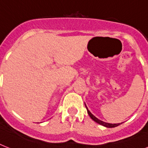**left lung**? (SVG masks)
<instances>
[{"label": "left lung", "mask_w": 148, "mask_h": 148, "mask_svg": "<svg viewBox=\"0 0 148 148\" xmlns=\"http://www.w3.org/2000/svg\"><path fill=\"white\" fill-rule=\"evenodd\" d=\"M85 107H86V108H87V110H88V114H89V116L90 117V118H91L93 121H95V122H97V124H101V125H103V126L106 127H110V128H111V127H115L118 126V125H120V124H122V123H119V124H110V123H106V122L102 121H101V120H99L98 118H97V117H95V116H94V115H93L90 112V110H88V108H87L86 104H85Z\"/></svg>", "instance_id": "1"}]
</instances>
